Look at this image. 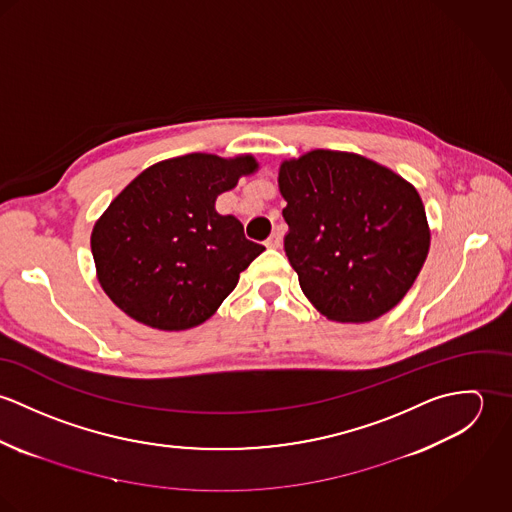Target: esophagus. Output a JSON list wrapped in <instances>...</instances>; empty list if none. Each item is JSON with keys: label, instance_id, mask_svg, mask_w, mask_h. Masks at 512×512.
<instances>
[{"label": "esophagus", "instance_id": "34e87169", "mask_svg": "<svg viewBox=\"0 0 512 512\" xmlns=\"http://www.w3.org/2000/svg\"><path fill=\"white\" fill-rule=\"evenodd\" d=\"M266 246H268V248H280V246H282V232H280V230H274V232L270 234V238L266 240Z\"/></svg>", "mask_w": 512, "mask_h": 512}]
</instances>
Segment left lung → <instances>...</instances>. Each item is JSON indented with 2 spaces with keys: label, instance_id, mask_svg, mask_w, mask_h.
Returning <instances> with one entry per match:
<instances>
[{
  "label": "left lung",
  "instance_id": "left-lung-1",
  "mask_svg": "<svg viewBox=\"0 0 512 512\" xmlns=\"http://www.w3.org/2000/svg\"><path fill=\"white\" fill-rule=\"evenodd\" d=\"M286 256L331 321L378 319L416 282L430 226L418 191L363 155L313 149L280 165Z\"/></svg>",
  "mask_w": 512,
  "mask_h": 512
}]
</instances>
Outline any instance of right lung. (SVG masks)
Masks as SVG:
<instances>
[{
  "mask_svg": "<svg viewBox=\"0 0 512 512\" xmlns=\"http://www.w3.org/2000/svg\"><path fill=\"white\" fill-rule=\"evenodd\" d=\"M258 169L252 155L189 153L142 171L92 228V256L106 295L161 331L207 321L266 248L215 201Z\"/></svg>",
  "mask_w": 512,
  "mask_h": 512,
  "instance_id": "add662e5",
  "label": "right lung"
}]
</instances>
